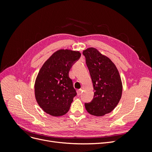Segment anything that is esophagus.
<instances>
[{"label": "esophagus", "instance_id": "esophagus-1", "mask_svg": "<svg viewBox=\"0 0 152 152\" xmlns=\"http://www.w3.org/2000/svg\"><path fill=\"white\" fill-rule=\"evenodd\" d=\"M82 89H79V90H77V94H78V96H80V95L81 94V93H82Z\"/></svg>", "mask_w": 152, "mask_h": 152}]
</instances>
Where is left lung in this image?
Segmentation results:
<instances>
[{
  "mask_svg": "<svg viewBox=\"0 0 152 152\" xmlns=\"http://www.w3.org/2000/svg\"><path fill=\"white\" fill-rule=\"evenodd\" d=\"M94 91L91 103H85L89 113L102 117L111 112L120 102L122 94L121 77L115 65L94 48L83 50Z\"/></svg>",
  "mask_w": 152,
  "mask_h": 152,
  "instance_id": "1",
  "label": "left lung"
}]
</instances>
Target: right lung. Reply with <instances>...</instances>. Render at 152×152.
Instances as JSON below:
<instances>
[{
    "instance_id": "right-lung-1",
    "label": "right lung",
    "mask_w": 152,
    "mask_h": 152,
    "mask_svg": "<svg viewBox=\"0 0 152 152\" xmlns=\"http://www.w3.org/2000/svg\"><path fill=\"white\" fill-rule=\"evenodd\" d=\"M80 56L79 50L59 49L40 69L35 82V96L39 107L50 115L61 116L70 109L77 93L69 71Z\"/></svg>"
}]
</instances>
